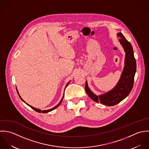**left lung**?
I'll return each instance as SVG.
<instances>
[{
    "mask_svg": "<svg viewBox=\"0 0 149 149\" xmlns=\"http://www.w3.org/2000/svg\"><path fill=\"white\" fill-rule=\"evenodd\" d=\"M120 37L119 41L125 52V65L119 82L113 89L97 96L92 93L85 84V90L88 95L95 102L101 103L107 106H113L118 104L130 93L134 86V77L136 70V63L131 43L128 41L121 33H118Z\"/></svg>",
    "mask_w": 149,
    "mask_h": 149,
    "instance_id": "obj_1",
    "label": "left lung"
}]
</instances>
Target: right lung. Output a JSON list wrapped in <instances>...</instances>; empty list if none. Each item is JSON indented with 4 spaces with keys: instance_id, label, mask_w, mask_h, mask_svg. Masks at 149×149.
<instances>
[{
    "instance_id": "obj_1",
    "label": "right lung",
    "mask_w": 149,
    "mask_h": 149,
    "mask_svg": "<svg viewBox=\"0 0 149 149\" xmlns=\"http://www.w3.org/2000/svg\"><path fill=\"white\" fill-rule=\"evenodd\" d=\"M68 84H69V82H68ZM68 84L67 85V86L68 85ZM67 86H65V87H67ZM17 93H18V94L19 95V97H20V98L22 100V101H23L24 102H25L22 99V98L21 97V96L19 95V93H18V90H17ZM63 97H64V95H63ZM63 98H62V99L61 100V101H60L59 103L56 105V106H55V107H54L53 108H51V109H49V110H45V111H41V110H40V109H36V108H34V107H31V106H30V105H28V104H26H26L28 105H29V107H30V108H31L33 109H34L35 111H36V112H38V113H47V112H51V111H53V110H54L55 109H56L57 107H58L60 105V104H61V101H62V100H63Z\"/></svg>"
}]
</instances>
